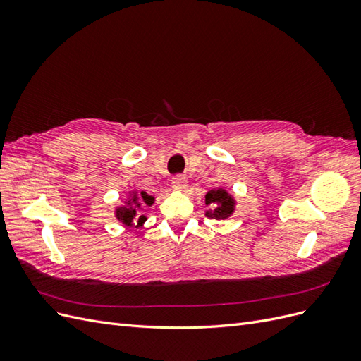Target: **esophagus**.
Here are the masks:
<instances>
[{
    "label": "esophagus",
    "mask_w": 361,
    "mask_h": 361,
    "mask_svg": "<svg viewBox=\"0 0 361 361\" xmlns=\"http://www.w3.org/2000/svg\"><path fill=\"white\" fill-rule=\"evenodd\" d=\"M171 185H173L174 190L182 191V190L187 188L188 180H187V178H185V176H174V178L171 179Z\"/></svg>",
    "instance_id": "esophagus-1"
}]
</instances>
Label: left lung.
<instances>
[{"instance_id": "left-lung-1", "label": "left lung", "mask_w": 361, "mask_h": 361, "mask_svg": "<svg viewBox=\"0 0 361 361\" xmlns=\"http://www.w3.org/2000/svg\"><path fill=\"white\" fill-rule=\"evenodd\" d=\"M206 204L214 206V211H207V218H215V220H226L235 211V199L226 190L218 188L207 191L204 195Z\"/></svg>"}]
</instances>
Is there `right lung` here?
<instances>
[{"instance_id": "right-lung-1", "label": "right lung", "mask_w": 361, "mask_h": 361, "mask_svg": "<svg viewBox=\"0 0 361 361\" xmlns=\"http://www.w3.org/2000/svg\"><path fill=\"white\" fill-rule=\"evenodd\" d=\"M154 197L149 195L147 192L141 191V192H133L125 202V204L118 206L116 209V218L118 221H122L125 226H134L137 227L143 226V223L147 220L145 215L137 216V211L141 206H152L154 204Z\"/></svg>"}]
</instances>
